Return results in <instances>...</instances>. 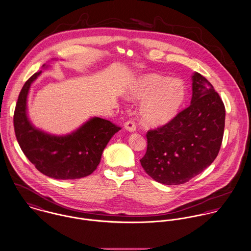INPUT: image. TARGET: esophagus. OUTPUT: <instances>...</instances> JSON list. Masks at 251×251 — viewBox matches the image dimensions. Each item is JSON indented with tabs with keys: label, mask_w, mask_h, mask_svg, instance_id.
Returning <instances> with one entry per match:
<instances>
[{
	"label": "esophagus",
	"mask_w": 251,
	"mask_h": 251,
	"mask_svg": "<svg viewBox=\"0 0 251 251\" xmlns=\"http://www.w3.org/2000/svg\"><path fill=\"white\" fill-rule=\"evenodd\" d=\"M124 128H125L127 131L131 132V133H134V132L137 130L136 124H135L133 121H127V122H125Z\"/></svg>",
	"instance_id": "obj_1"
}]
</instances>
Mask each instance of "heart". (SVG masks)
Here are the masks:
<instances>
[{"label":"heart","mask_w":251,"mask_h":251,"mask_svg":"<svg viewBox=\"0 0 251 251\" xmlns=\"http://www.w3.org/2000/svg\"><path fill=\"white\" fill-rule=\"evenodd\" d=\"M187 96L185 83L178 79L150 73L132 84L127 99L141 101L140 120L149 126L160 127L171 122L181 111Z\"/></svg>","instance_id":"heart-1"}]
</instances>
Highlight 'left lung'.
Returning a JSON list of instances; mask_svg holds the SVG:
<instances>
[{
	"label": "left lung",
	"instance_id": "1",
	"mask_svg": "<svg viewBox=\"0 0 251 251\" xmlns=\"http://www.w3.org/2000/svg\"><path fill=\"white\" fill-rule=\"evenodd\" d=\"M190 107L167 125L147 133L141 167L155 181L180 185L190 181L217 158L223 141L225 108L214 86L195 72Z\"/></svg>",
	"mask_w": 251,
	"mask_h": 251
}]
</instances>
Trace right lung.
<instances>
[{
	"label": "right lung",
	"instance_id": "right-lung-1",
	"mask_svg": "<svg viewBox=\"0 0 251 251\" xmlns=\"http://www.w3.org/2000/svg\"><path fill=\"white\" fill-rule=\"evenodd\" d=\"M41 73L33 74L19 94L13 118L17 141L28 161L48 177L73 180L88 176L98 167L103 150L120 127L95 116L67 135L56 136L36 128L28 118L27 103L30 85Z\"/></svg>",
	"mask_w": 251,
	"mask_h": 251
}]
</instances>
